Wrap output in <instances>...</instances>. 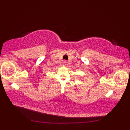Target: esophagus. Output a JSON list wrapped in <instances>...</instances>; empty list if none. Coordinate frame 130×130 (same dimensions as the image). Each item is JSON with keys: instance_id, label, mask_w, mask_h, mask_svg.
Segmentation results:
<instances>
[{"instance_id": "obj_1", "label": "esophagus", "mask_w": 130, "mask_h": 130, "mask_svg": "<svg viewBox=\"0 0 130 130\" xmlns=\"http://www.w3.org/2000/svg\"><path fill=\"white\" fill-rule=\"evenodd\" d=\"M67 62L66 61H63L62 62V65L65 66L66 65H67Z\"/></svg>"}]
</instances>
